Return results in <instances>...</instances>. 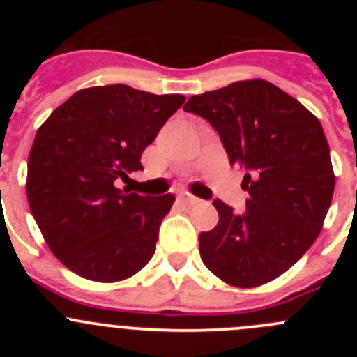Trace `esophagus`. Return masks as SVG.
<instances>
[{"instance_id":"1","label":"esophagus","mask_w":357,"mask_h":357,"mask_svg":"<svg viewBox=\"0 0 357 357\" xmlns=\"http://www.w3.org/2000/svg\"><path fill=\"white\" fill-rule=\"evenodd\" d=\"M178 200L181 202L183 205H186V207H192V205L200 204L199 199H195V197H188V195H179Z\"/></svg>"}]
</instances>
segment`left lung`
Segmentation results:
<instances>
[{
	"instance_id": "left-lung-1",
	"label": "left lung",
	"mask_w": 357,
	"mask_h": 357,
	"mask_svg": "<svg viewBox=\"0 0 357 357\" xmlns=\"http://www.w3.org/2000/svg\"><path fill=\"white\" fill-rule=\"evenodd\" d=\"M219 132L229 164L245 169L242 214L214 200L219 222L200 233V257L231 287L252 289L290 269L318 238L335 174L318 117L264 79L195 95L183 107Z\"/></svg>"
}]
</instances>
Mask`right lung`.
<instances>
[{
	"mask_svg": "<svg viewBox=\"0 0 357 357\" xmlns=\"http://www.w3.org/2000/svg\"><path fill=\"white\" fill-rule=\"evenodd\" d=\"M126 84L79 89L36 132L27 200L46 245L86 280L115 283L145 268L174 195L121 192L115 179L142 171L143 150L185 103Z\"/></svg>",
	"mask_w": 357,
	"mask_h": 357,
	"instance_id": "1",
	"label": "right lung"
}]
</instances>
